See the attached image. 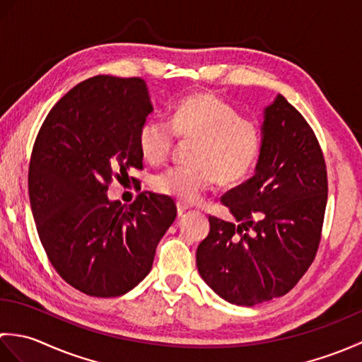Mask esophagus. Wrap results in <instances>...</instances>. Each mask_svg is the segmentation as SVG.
<instances>
[{"instance_id": "obj_1", "label": "esophagus", "mask_w": 362, "mask_h": 362, "mask_svg": "<svg viewBox=\"0 0 362 362\" xmlns=\"http://www.w3.org/2000/svg\"><path fill=\"white\" fill-rule=\"evenodd\" d=\"M188 210V205H185V204H177V214H179V216H182L183 213H185Z\"/></svg>"}]
</instances>
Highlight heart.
<instances>
[{"instance_id":"obj_1","label":"heart","mask_w":362,"mask_h":362,"mask_svg":"<svg viewBox=\"0 0 362 362\" xmlns=\"http://www.w3.org/2000/svg\"><path fill=\"white\" fill-rule=\"evenodd\" d=\"M175 136L193 141L188 166H177L156 177L160 194L191 204L219 180L232 187L255 166L261 149L257 122L238 117L232 105L213 93L191 95L177 104L169 122L148 119L138 134L143 158L161 165L171 156Z\"/></svg>"}]
</instances>
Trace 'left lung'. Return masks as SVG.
I'll return each mask as SVG.
<instances>
[{"mask_svg":"<svg viewBox=\"0 0 362 362\" xmlns=\"http://www.w3.org/2000/svg\"><path fill=\"white\" fill-rule=\"evenodd\" d=\"M327 193L316 135L276 95L263 112L255 173L221 199L235 221L209 218L210 233L196 252L204 281L240 306L286 294L316 257Z\"/></svg>","mask_w":362,"mask_h":362,"instance_id":"8db88e82","label":"left lung"}]
</instances>
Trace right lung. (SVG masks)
<instances>
[{
  "label": "right lung",
  "mask_w": 362,
  "mask_h": 362,
  "mask_svg": "<svg viewBox=\"0 0 362 362\" xmlns=\"http://www.w3.org/2000/svg\"><path fill=\"white\" fill-rule=\"evenodd\" d=\"M152 110L143 79L95 76L52 107L37 135L28 177L37 232L59 275L87 296L134 289L175 219L168 196L146 191L129 206L107 196L113 177L143 168L138 134Z\"/></svg>",
  "instance_id": "right-lung-1"
}]
</instances>
